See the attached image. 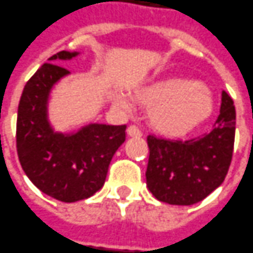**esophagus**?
<instances>
[{
    "mask_svg": "<svg viewBox=\"0 0 253 253\" xmlns=\"http://www.w3.org/2000/svg\"><path fill=\"white\" fill-rule=\"evenodd\" d=\"M126 132H128L129 136H136V138H138V136H142V132H140V129H139L136 125H129Z\"/></svg>",
    "mask_w": 253,
    "mask_h": 253,
    "instance_id": "34e87169",
    "label": "esophagus"
}]
</instances>
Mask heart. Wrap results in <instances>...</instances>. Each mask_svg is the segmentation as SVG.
<instances>
[{
  "instance_id": "obj_1",
  "label": "heart",
  "mask_w": 253,
  "mask_h": 253,
  "mask_svg": "<svg viewBox=\"0 0 253 253\" xmlns=\"http://www.w3.org/2000/svg\"><path fill=\"white\" fill-rule=\"evenodd\" d=\"M149 107L147 118L160 133L179 136L199 126L213 113L214 100L206 87L186 76H164L135 90Z\"/></svg>"
}]
</instances>
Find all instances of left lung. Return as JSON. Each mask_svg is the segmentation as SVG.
Segmentation results:
<instances>
[{"instance_id": "left-lung-1", "label": "left lung", "mask_w": 253, "mask_h": 253, "mask_svg": "<svg viewBox=\"0 0 253 253\" xmlns=\"http://www.w3.org/2000/svg\"><path fill=\"white\" fill-rule=\"evenodd\" d=\"M235 107L223 90L220 114L209 133L186 140L147 136L146 184L156 199L189 206L223 184L233 159Z\"/></svg>"}]
</instances>
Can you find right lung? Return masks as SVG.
Listing matches in <instances>:
<instances>
[{
    "mask_svg": "<svg viewBox=\"0 0 253 253\" xmlns=\"http://www.w3.org/2000/svg\"><path fill=\"white\" fill-rule=\"evenodd\" d=\"M78 54L59 51L37 69L25 84L16 121V149L25 174L43 194L67 203L87 199L101 189L126 129V125L106 124H87L68 133L52 128L50 93L55 83L69 75L59 61Z\"/></svg>",
    "mask_w": 253,
    "mask_h": 253,
    "instance_id": "add662e5",
    "label": "right lung"
}]
</instances>
